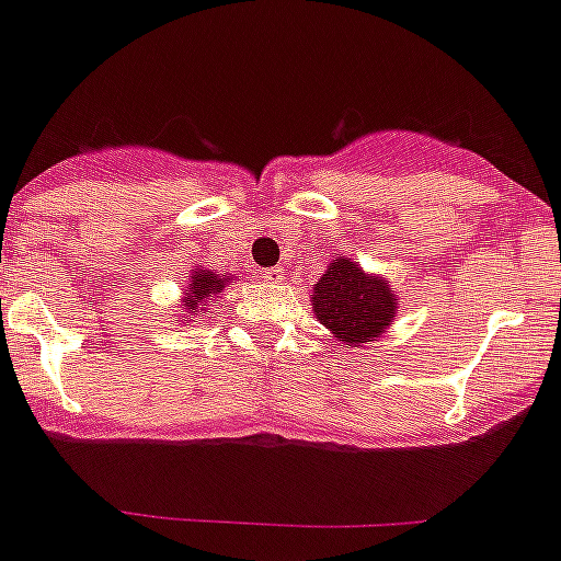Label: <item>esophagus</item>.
I'll use <instances>...</instances> for the list:
<instances>
[{"label":"esophagus","instance_id":"obj_1","mask_svg":"<svg viewBox=\"0 0 561 561\" xmlns=\"http://www.w3.org/2000/svg\"><path fill=\"white\" fill-rule=\"evenodd\" d=\"M265 279L282 282V279H285V268H268V271H265Z\"/></svg>","mask_w":561,"mask_h":561}]
</instances>
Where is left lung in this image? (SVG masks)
Instances as JSON below:
<instances>
[{
	"instance_id": "1",
	"label": "left lung",
	"mask_w": 561,
	"mask_h": 561,
	"mask_svg": "<svg viewBox=\"0 0 561 561\" xmlns=\"http://www.w3.org/2000/svg\"><path fill=\"white\" fill-rule=\"evenodd\" d=\"M389 282L373 279L351 260H336L314 285L312 307L320 323L342 342H373L394 318Z\"/></svg>"
}]
</instances>
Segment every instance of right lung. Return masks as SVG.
I'll use <instances>...</instances> for the list:
<instances>
[{"instance_id":"obj_1","label":"right lung","mask_w":561,"mask_h":561,"mask_svg":"<svg viewBox=\"0 0 561 561\" xmlns=\"http://www.w3.org/2000/svg\"><path fill=\"white\" fill-rule=\"evenodd\" d=\"M221 287H225V279H219V274L197 268L192 276V285H188L186 309H197V304H203L208 296L221 293ZM203 307H208V304H203Z\"/></svg>"}]
</instances>
